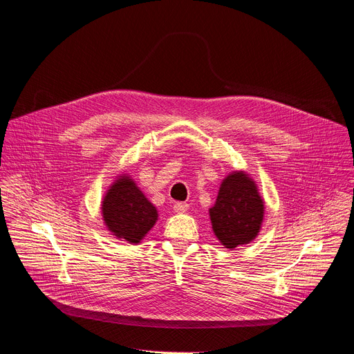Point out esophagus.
<instances>
[{"mask_svg": "<svg viewBox=\"0 0 354 354\" xmlns=\"http://www.w3.org/2000/svg\"><path fill=\"white\" fill-rule=\"evenodd\" d=\"M187 208H189V205H187L186 203H176V204L174 205V211H175V212H178V214L186 212V211H187Z\"/></svg>", "mask_w": 354, "mask_h": 354, "instance_id": "esophagus-1", "label": "esophagus"}]
</instances>
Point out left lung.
I'll list each match as a JSON object with an SVG mask.
<instances>
[{
    "label": "left lung",
    "mask_w": 354,
    "mask_h": 354,
    "mask_svg": "<svg viewBox=\"0 0 354 354\" xmlns=\"http://www.w3.org/2000/svg\"><path fill=\"white\" fill-rule=\"evenodd\" d=\"M212 230L226 249L248 245L260 232L264 201L254 180L243 171L229 174L209 208Z\"/></svg>",
    "instance_id": "1"
}]
</instances>
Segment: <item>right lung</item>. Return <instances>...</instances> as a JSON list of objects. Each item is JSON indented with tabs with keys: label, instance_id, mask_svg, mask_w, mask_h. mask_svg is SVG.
Returning a JSON list of instances; mask_svg holds the SVG:
<instances>
[{
	"label": "right lung",
	"instance_id": "obj_1",
	"mask_svg": "<svg viewBox=\"0 0 354 354\" xmlns=\"http://www.w3.org/2000/svg\"><path fill=\"white\" fill-rule=\"evenodd\" d=\"M101 211L108 230L129 243H139L158 218L157 208L127 175L108 189Z\"/></svg>",
	"mask_w": 354,
	"mask_h": 354
}]
</instances>
